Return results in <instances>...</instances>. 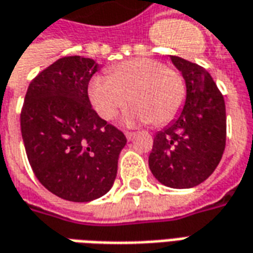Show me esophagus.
<instances>
[{"instance_id": "1", "label": "esophagus", "mask_w": 253, "mask_h": 253, "mask_svg": "<svg viewBox=\"0 0 253 253\" xmlns=\"http://www.w3.org/2000/svg\"><path fill=\"white\" fill-rule=\"evenodd\" d=\"M125 134H126V138L128 139V141H131V139L134 138V135H135L134 132H130V131H126Z\"/></svg>"}]
</instances>
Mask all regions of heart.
I'll return each mask as SVG.
<instances>
[{
	"label": "heart",
	"instance_id": "obj_1",
	"mask_svg": "<svg viewBox=\"0 0 253 253\" xmlns=\"http://www.w3.org/2000/svg\"><path fill=\"white\" fill-rule=\"evenodd\" d=\"M130 102V116L163 126L175 119L186 98L185 81L178 70L153 59H131L109 68L108 77H96L89 98L102 119L112 121Z\"/></svg>",
	"mask_w": 253,
	"mask_h": 253
}]
</instances>
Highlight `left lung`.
<instances>
[{
    "label": "left lung",
    "mask_w": 253,
    "mask_h": 253,
    "mask_svg": "<svg viewBox=\"0 0 253 253\" xmlns=\"http://www.w3.org/2000/svg\"><path fill=\"white\" fill-rule=\"evenodd\" d=\"M186 82L181 115L156 132L149 169L157 181L174 189L193 188L213 172L226 145V107L212 77L201 65L171 56Z\"/></svg>",
    "instance_id": "obj_1"
}]
</instances>
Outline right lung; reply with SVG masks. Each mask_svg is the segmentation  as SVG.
I'll return each mask as SVG.
<instances>
[{"mask_svg": "<svg viewBox=\"0 0 253 253\" xmlns=\"http://www.w3.org/2000/svg\"><path fill=\"white\" fill-rule=\"evenodd\" d=\"M94 60L65 56L31 81L20 114L30 166L45 188L75 203L109 192L125 134L91 108L87 87Z\"/></svg>", "mask_w": 253, "mask_h": 253, "instance_id": "obj_1", "label": "right lung"}]
</instances>
